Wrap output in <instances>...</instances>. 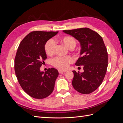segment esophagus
Returning <instances> with one entry per match:
<instances>
[{"label":"esophagus","instance_id":"1","mask_svg":"<svg viewBox=\"0 0 123 123\" xmlns=\"http://www.w3.org/2000/svg\"><path fill=\"white\" fill-rule=\"evenodd\" d=\"M66 72V71L65 70H58V72L59 73H64Z\"/></svg>","mask_w":123,"mask_h":123}]
</instances>
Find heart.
Listing matches in <instances>:
<instances>
[{
  "instance_id": "1",
  "label": "heart",
  "mask_w": 123,
  "mask_h": 123,
  "mask_svg": "<svg viewBox=\"0 0 123 123\" xmlns=\"http://www.w3.org/2000/svg\"><path fill=\"white\" fill-rule=\"evenodd\" d=\"M60 40L61 42L69 49H72L75 47L76 41L73 37L65 36L62 37ZM55 43L53 39H50L46 42L44 45V50L46 53L49 55H52L55 50ZM73 62V58L71 56L65 57L56 56L51 59V64L54 67L59 70H65L68 68L70 64Z\"/></svg>"
}]
</instances>
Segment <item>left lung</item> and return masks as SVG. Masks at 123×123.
I'll list each match as a JSON object with an SVG mask.
<instances>
[{
	"label": "left lung",
	"instance_id": "obj_1",
	"mask_svg": "<svg viewBox=\"0 0 123 123\" xmlns=\"http://www.w3.org/2000/svg\"><path fill=\"white\" fill-rule=\"evenodd\" d=\"M80 42L81 50L75 65L83 66V72L73 71V88L82 94H89L101 85L108 67V53L99 34L88 28L64 30Z\"/></svg>",
	"mask_w": 123,
	"mask_h": 123
}]
</instances>
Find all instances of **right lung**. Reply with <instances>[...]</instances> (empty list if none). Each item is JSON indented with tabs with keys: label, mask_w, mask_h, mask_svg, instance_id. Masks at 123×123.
Segmentation results:
<instances>
[{
	"label": "right lung",
	"mask_w": 123,
	"mask_h": 123,
	"mask_svg": "<svg viewBox=\"0 0 123 123\" xmlns=\"http://www.w3.org/2000/svg\"><path fill=\"white\" fill-rule=\"evenodd\" d=\"M58 32L33 31L22 40L14 61L18 81L24 91L31 97L42 99L52 93L58 71L49 68L45 72L40 68L47 58L44 45Z\"/></svg>",
	"instance_id": "obj_1"
}]
</instances>
